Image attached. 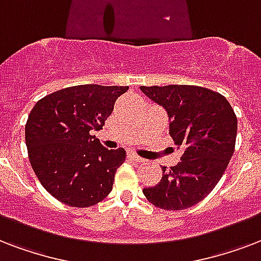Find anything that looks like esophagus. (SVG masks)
<instances>
[{
    "mask_svg": "<svg viewBox=\"0 0 261 261\" xmlns=\"http://www.w3.org/2000/svg\"><path fill=\"white\" fill-rule=\"evenodd\" d=\"M127 157H128L130 160H133V161H135V163H143V161H145L142 157H139V155H137L134 151H131V150L127 151Z\"/></svg>",
    "mask_w": 261,
    "mask_h": 261,
    "instance_id": "obj_1",
    "label": "esophagus"
}]
</instances>
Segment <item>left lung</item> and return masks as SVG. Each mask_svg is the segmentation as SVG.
Masks as SVG:
<instances>
[{
	"label": "left lung",
	"mask_w": 261,
	"mask_h": 261,
	"mask_svg": "<svg viewBox=\"0 0 261 261\" xmlns=\"http://www.w3.org/2000/svg\"><path fill=\"white\" fill-rule=\"evenodd\" d=\"M147 97L167 111L169 134L181 161L143 195L164 210H184L206 198L221 180L237 137V118L222 94L194 85L141 87Z\"/></svg>",
	"instance_id": "left-lung-1"
}]
</instances>
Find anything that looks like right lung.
I'll use <instances>...</instances> for the list:
<instances>
[{
    "label": "right lung",
    "mask_w": 261,
    "mask_h": 261,
    "mask_svg": "<svg viewBox=\"0 0 261 261\" xmlns=\"http://www.w3.org/2000/svg\"><path fill=\"white\" fill-rule=\"evenodd\" d=\"M128 87L77 85L39 100L25 124L31 167L59 202L89 207L112 191L124 149L108 150L89 131L100 130Z\"/></svg>",
    "instance_id": "add662e5"
}]
</instances>
